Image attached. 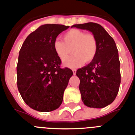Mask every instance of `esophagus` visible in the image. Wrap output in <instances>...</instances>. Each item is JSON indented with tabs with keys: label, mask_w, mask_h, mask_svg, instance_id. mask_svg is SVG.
Wrapping results in <instances>:
<instances>
[{
	"label": "esophagus",
	"mask_w": 135,
	"mask_h": 135,
	"mask_svg": "<svg viewBox=\"0 0 135 135\" xmlns=\"http://www.w3.org/2000/svg\"><path fill=\"white\" fill-rule=\"evenodd\" d=\"M76 72H77V70L76 69H73V75H75L76 74Z\"/></svg>",
	"instance_id": "34e87169"
}]
</instances>
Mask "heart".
<instances>
[{
    "label": "heart",
    "mask_w": 135,
    "mask_h": 135,
    "mask_svg": "<svg viewBox=\"0 0 135 135\" xmlns=\"http://www.w3.org/2000/svg\"><path fill=\"white\" fill-rule=\"evenodd\" d=\"M64 41L56 40L54 50L62 61L67 59L72 50L74 55L64 62L68 67H77L84 62L90 63L95 58L98 52V43L92 34L85 33L78 29L69 30L62 36Z\"/></svg>",
    "instance_id": "obj_1"
}]
</instances>
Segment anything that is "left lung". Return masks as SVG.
Returning a JSON list of instances; mask_svg holds the SVG:
<instances>
[{"instance_id": "obj_1", "label": "left lung", "mask_w": 135, "mask_h": 135, "mask_svg": "<svg viewBox=\"0 0 135 135\" xmlns=\"http://www.w3.org/2000/svg\"><path fill=\"white\" fill-rule=\"evenodd\" d=\"M72 27L92 32L98 43L95 58L77 71L79 90L84 104L92 108H103L116 98L121 82L120 62L114 40L97 23L75 24Z\"/></svg>"}]
</instances>
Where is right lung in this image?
Returning a JSON list of instances; mask_svg holds the SVG:
<instances>
[{
    "label": "right lung",
    "mask_w": 135,
    "mask_h": 135,
    "mask_svg": "<svg viewBox=\"0 0 135 135\" xmlns=\"http://www.w3.org/2000/svg\"><path fill=\"white\" fill-rule=\"evenodd\" d=\"M69 28L61 24H44L27 37L20 50L17 85L21 97L30 108L41 112L58 109L72 70L60 67L61 60L54 42Z\"/></svg>",
    "instance_id": "add662e5"
}]
</instances>
